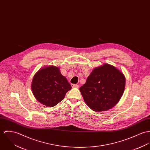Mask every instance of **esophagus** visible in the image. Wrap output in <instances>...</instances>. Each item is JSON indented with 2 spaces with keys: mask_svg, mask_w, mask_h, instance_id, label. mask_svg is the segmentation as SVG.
I'll return each mask as SVG.
<instances>
[{
  "mask_svg": "<svg viewBox=\"0 0 150 150\" xmlns=\"http://www.w3.org/2000/svg\"><path fill=\"white\" fill-rule=\"evenodd\" d=\"M72 87L73 88H78V87H79V85H78V84H72Z\"/></svg>",
  "mask_w": 150,
  "mask_h": 150,
  "instance_id": "1",
  "label": "esophagus"
}]
</instances>
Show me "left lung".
Wrapping results in <instances>:
<instances>
[{"mask_svg": "<svg viewBox=\"0 0 150 150\" xmlns=\"http://www.w3.org/2000/svg\"><path fill=\"white\" fill-rule=\"evenodd\" d=\"M125 77L116 67L103 64L93 69L86 82L79 88L83 100L93 111H106L121 99Z\"/></svg>", "mask_w": 150, "mask_h": 150, "instance_id": "left-lung-1", "label": "left lung"}]
</instances>
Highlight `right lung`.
<instances>
[{"label": "right lung", "instance_id": "1", "mask_svg": "<svg viewBox=\"0 0 150 150\" xmlns=\"http://www.w3.org/2000/svg\"><path fill=\"white\" fill-rule=\"evenodd\" d=\"M31 88L39 102L53 107L64 98L72 87L66 78L62 75L59 68L50 66L41 68L35 74Z\"/></svg>", "mask_w": 150, "mask_h": 150}]
</instances>
